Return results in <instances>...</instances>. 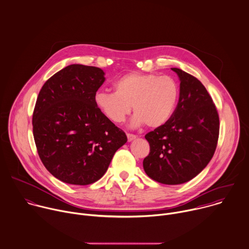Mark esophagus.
I'll list each match as a JSON object with an SVG mask.
<instances>
[{"label":"esophagus","mask_w":249,"mask_h":249,"mask_svg":"<svg viewBox=\"0 0 249 249\" xmlns=\"http://www.w3.org/2000/svg\"><path fill=\"white\" fill-rule=\"evenodd\" d=\"M127 138H128V142H132L137 138V136L133 134H127Z\"/></svg>","instance_id":"1"}]
</instances>
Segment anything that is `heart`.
<instances>
[{
	"instance_id": "1",
	"label": "heart",
	"mask_w": 249,
	"mask_h": 249,
	"mask_svg": "<svg viewBox=\"0 0 249 249\" xmlns=\"http://www.w3.org/2000/svg\"><path fill=\"white\" fill-rule=\"evenodd\" d=\"M178 97L179 87L173 77L130 72L114 82V92H98L95 104L113 123L123 122L133 107L134 126L144 123L158 128L172 117Z\"/></svg>"
}]
</instances>
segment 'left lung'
<instances>
[{
    "label": "left lung",
    "mask_w": 249,
    "mask_h": 249,
    "mask_svg": "<svg viewBox=\"0 0 249 249\" xmlns=\"http://www.w3.org/2000/svg\"><path fill=\"white\" fill-rule=\"evenodd\" d=\"M179 77V99L167 123L145 135L150 152L146 175L168 185L187 182L212 160L219 136V116L206 87L195 76L172 68Z\"/></svg>",
    "instance_id": "left-lung-1"
}]
</instances>
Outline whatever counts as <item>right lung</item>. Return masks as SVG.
Returning a JSON list of instances; mask_svg holds the SVG:
<instances>
[{
	"label": "right lung",
	"instance_id": "obj_1",
	"mask_svg": "<svg viewBox=\"0 0 249 249\" xmlns=\"http://www.w3.org/2000/svg\"><path fill=\"white\" fill-rule=\"evenodd\" d=\"M105 79L102 69L73 64L52 75L38 93L33 113L36 150L46 170L65 183L99 180L127 142L95 104Z\"/></svg>",
	"mask_w": 249,
	"mask_h": 249
}]
</instances>
